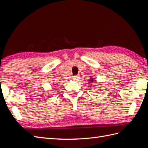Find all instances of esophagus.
I'll list each match as a JSON object with an SVG mask.
<instances>
[{"label": "esophagus", "mask_w": 148, "mask_h": 148, "mask_svg": "<svg viewBox=\"0 0 148 148\" xmlns=\"http://www.w3.org/2000/svg\"><path fill=\"white\" fill-rule=\"evenodd\" d=\"M78 78H79L78 76L76 75V76H73V77H72V79H73V80H77V79H78Z\"/></svg>", "instance_id": "1"}]
</instances>
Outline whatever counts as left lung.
Wrapping results in <instances>:
<instances>
[{
    "mask_svg": "<svg viewBox=\"0 0 148 148\" xmlns=\"http://www.w3.org/2000/svg\"><path fill=\"white\" fill-rule=\"evenodd\" d=\"M94 81H95V80L93 79V78H90V79H89V83H94Z\"/></svg>",
    "mask_w": 148,
    "mask_h": 148,
    "instance_id": "1",
    "label": "left lung"
}]
</instances>
